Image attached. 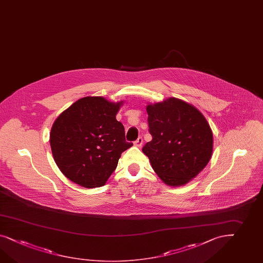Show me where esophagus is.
Returning <instances> with one entry per match:
<instances>
[{"label":"esophagus","instance_id":"1","mask_svg":"<svg viewBox=\"0 0 263 263\" xmlns=\"http://www.w3.org/2000/svg\"><path fill=\"white\" fill-rule=\"evenodd\" d=\"M142 143H143V140H142V137H139L137 139V141H135V142H134V144H135L136 146H138V147H141Z\"/></svg>","mask_w":263,"mask_h":263}]
</instances>
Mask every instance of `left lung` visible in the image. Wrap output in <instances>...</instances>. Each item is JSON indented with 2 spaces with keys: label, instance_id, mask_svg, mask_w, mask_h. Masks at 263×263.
I'll return each mask as SVG.
<instances>
[{
  "label": "left lung",
  "instance_id": "8db88e82",
  "mask_svg": "<svg viewBox=\"0 0 263 263\" xmlns=\"http://www.w3.org/2000/svg\"><path fill=\"white\" fill-rule=\"evenodd\" d=\"M152 141L142 152L165 185L180 186L196 177L213 155V131L196 107L176 98L146 106Z\"/></svg>",
  "mask_w": 263,
  "mask_h": 263
}]
</instances>
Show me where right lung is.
Listing matches in <instances>:
<instances>
[{"label": "right lung", "instance_id": "1", "mask_svg": "<svg viewBox=\"0 0 263 263\" xmlns=\"http://www.w3.org/2000/svg\"><path fill=\"white\" fill-rule=\"evenodd\" d=\"M122 104L85 97L57 117L50 148L58 168L71 182L86 189L105 185L121 153L133 145L125 141L124 127L116 119Z\"/></svg>", "mask_w": 263, "mask_h": 263}]
</instances>
